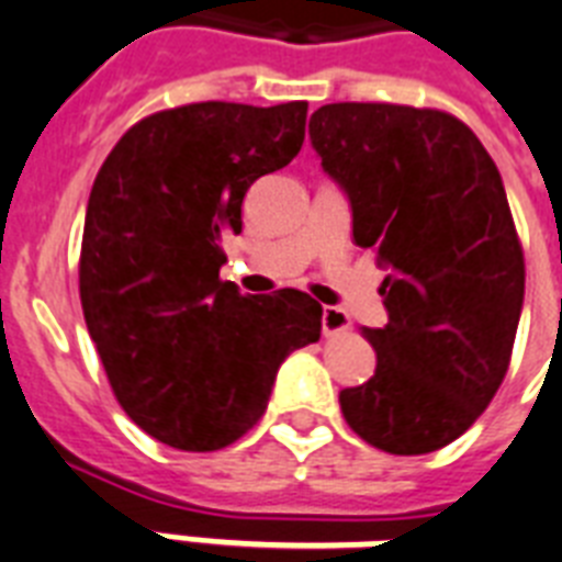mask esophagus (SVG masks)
<instances>
[{
    "label": "esophagus",
    "instance_id": "obj_1",
    "mask_svg": "<svg viewBox=\"0 0 562 562\" xmlns=\"http://www.w3.org/2000/svg\"><path fill=\"white\" fill-rule=\"evenodd\" d=\"M352 328V321L346 317V312L335 308V305H326L323 308V335L335 337V335H346Z\"/></svg>",
    "mask_w": 562,
    "mask_h": 562
}]
</instances>
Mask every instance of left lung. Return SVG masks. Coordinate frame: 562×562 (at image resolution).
<instances>
[{
	"label": "left lung",
	"mask_w": 562,
	"mask_h": 562,
	"mask_svg": "<svg viewBox=\"0 0 562 562\" xmlns=\"http://www.w3.org/2000/svg\"><path fill=\"white\" fill-rule=\"evenodd\" d=\"M323 172L352 207V239L386 268L367 384L340 392L378 450L432 453L462 436L508 372L526 262L503 176L459 117L395 103H328L308 121Z\"/></svg>",
	"instance_id": "8db88e82"
}]
</instances>
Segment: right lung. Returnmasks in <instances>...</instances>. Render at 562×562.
I'll return each instance as SVG.
<instances>
[{"label":"right lung","instance_id":"1","mask_svg":"<svg viewBox=\"0 0 562 562\" xmlns=\"http://www.w3.org/2000/svg\"><path fill=\"white\" fill-rule=\"evenodd\" d=\"M308 103H190L135 123L86 207L80 303L115 398L176 450L207 453L262 418L277 369L321 340L296 289L241 296L218 280L259 176L291 164Z\"/></svg>","mask_w":562,"mask_h":562}]
</instances>
